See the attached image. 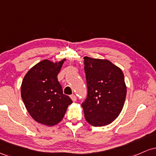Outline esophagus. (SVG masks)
<instances>
[{
    "label": "esophagus",
    "mask_w": 156,
    "mask_h": 156,
    "mask_svg": "<svg viewBox=\"0 0 156 156\" xmlns=\"http://www.w3.org/2000/svg\"><path fill=\"white\" fill-rule=\"evenodd\" d=\"M70 98L72 99V101L73 102H76L77 101V98L75 94H72V95H70Z\"/></svg>",
    "instance_id": "1"
}]
</instances>
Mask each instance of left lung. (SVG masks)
<instances>
[{
  "instance_id": "8db88e82",
  "label": "left lung",
  "mask_w": 156,
  "mask_h": 156,
  "mask_svg": "<svg viewBox=\"0 0 156 156\" xmlns=\"http://www.w3.org/2000/svg\"><path fill=\"white\" fill-rule=\"evenodd\" d=\"M84 70L88 89L82 103L86 120L92 126L112 123L122 112L126 98L124 74L110 61L85 56Z\"/></svg>"
}]
</instances>
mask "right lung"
I'll use <instances>...</instances> for the list:
<instances>
[{
	"instance_id": "1",
	"label": "right lung",
	"mask_w": 156,
	"mask_h": 156,
	"mask_svg": "<svg viewBox=\"0 0 156 156\" xmlns=\"http://www.w3.org/2000/svg\"><path fill=\"white\" fill-rule=\"evenodd\" d=\"M65 58L58 62L44 59L28 70L21 85V97L30 115L37 122L53 126L63 119L73 103L63 94L57 76Z\"/></svg>"
}]
</instances>
